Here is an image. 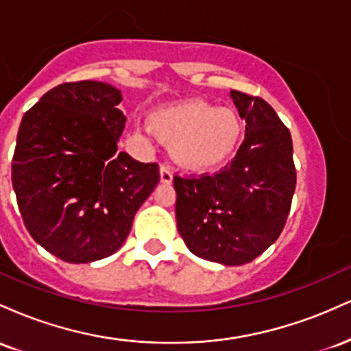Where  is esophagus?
Wrapping results in <instances>:
<instances>
[{
    "label": "esophagus",
    "mask_w": 351,
    "mask_h": 351,
    "mask_svg": "<svg viewBox=\"0 0 351 351\" xmlns=\"http://www.w3.org/2000/svg\"><path fill=\"white\" fill-rule=\"evenodd\" d=\"M160 181H162L163 184H171L173 173L170 170V167H167V165H162V167H160Z\"/></svg>",
    "instance_id": "esophagus-1"
}]
</instances>
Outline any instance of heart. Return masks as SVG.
<instances>
[{
    "label": "heart",
    "instance_id": "heart-1",
    "mask_svg": "<svg viewBox=\"0 0 351 351\" xmlns=\"http://www.w3.org/2000/svg\"><path fill=\"white\" fill-rule=\"evenodd\" d=\"M148 127L180 167L208 171L234 155L243 136V123L234 110L213 107L203 100H186L152 112Z\"/></svg>",
    "mask_w": 351,
    "mask_h": 351
}]
</instances>
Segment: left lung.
<instances>
[{
	"instance_id": "obj_1",
	"label": "left lung",
	"mask_w": 351,
	"mask_h": 351,
	"mask_svg": "<svg viewBox=\"0 0 351 351\" xmlns=\"http://www.w3.org/2000/svg\"><path fill=\"white\" fill-rule=\"evenodd\" d=\"M245 136L215 175L178 176L176 224L195 256L243 265L277 241L295 191L292 136L264 99L231 90Z\"/></svg>"
}]
</instances>
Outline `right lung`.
<instances>
[{
    "mask_svg": "<svg viewBox=\"0 0 351 351\" xmlns=\"http://www.w3.org/2000/svg\"><path fill=\"white\" fill-rule=\"evenodd\" d=\"M119 88L97 80L51 88L19 125L11 178L24 226L60 261L119 251L160 181L156 163L117 152L125 127Z\"/></svg>",
    "mask_w": 351,
    "mask_h": 351,
    "instance_id": "add662e5",
    "label": "right lung"
}]
</instances>
